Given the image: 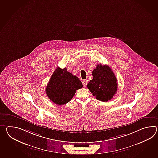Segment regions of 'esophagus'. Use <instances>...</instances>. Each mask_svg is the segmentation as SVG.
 <instances>
[{"instance_id":"1","label":"esophagus","mask_w":158,"mask_h":158,"mask_svg":"<svg viewBox=\"0 0 158 158\" xmlns=\"http://www.w3.org/2000/svg\"><path fill=\"white\" fill-rule=\"evenodd\" d=\"M87 80H83V86H84V87H86V85H87Z\"/></svg>"}]
</instances>
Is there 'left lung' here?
I'll list each match as a JSON object with an SVG mask.
<instances>
[{
    "mask_svg": "<svg viewBox=\"0 0 158 158\" xmlns=\"http://www.w3.org/2000/svg\"><path fill=\"white\" fill-rule=\"evenodd\" d=\"M93 79L87 84V88L96 96V99L103 102L113 98L117 89L116 76L108 65L101 64L92 71Z\"/></svg>",
    "mask_w": 158,
    "mask_h": 158,
    "instance_id": "8db88e82",
    "label": "left lung"
}]
</instances>
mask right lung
Wrapping results in <instances>:
<instances>
[{
	"label": "right lung",
	"instance_id": "1",
	"mask_svg": "<svg viewBox=\"0 0 158 158\" xmlns=\"http://www.w3.org/2000/svg\"><path fill=\"white\" fill-rule=\"evenodd\" d=\"M83 87L79 78L67 71L58 67L53 73L46 88V94L57 105L66 104L74 97L77 90Z\"/></svg>",
	"mask_w": 158,
	"mask_h": 158
}]
</instances>
